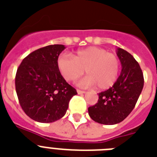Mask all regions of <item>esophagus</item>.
Listing matches in <instances>:
<instances>
[{
  "label": "esophagus",
  "instance_id": "esophagus-1",
  "mask_svg": "<svg viewBox=\"0 0 157 157\" xmlns=\"http://www.w3.org/2000/svg\"><path fill=\"white\" fill-rule=\"evenodd\" d=\"M77 92H78V94H85V93H86V91H84V90H79V89H78Z\"/></svg>",
  "mask_w": 157,
  "mask_h": 157
}]
</instances>
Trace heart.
Listing matches in <instances>:
<instances>
[{
	"mask_svg": "<svg viewBox=\"0 0 157 157\" xmlns=\"http://www.w3.org/2000/svg\"><path fill=\"white\" fill-rule=\"evenodd\" d=\"M57 65L61 75L69 82L82 75L85 70L87 75L78 84L86 87L96 85L100 90L111 87L120 71V60L116 54L95 46L78 50L73 56L62 54L57 59Z\"/></svg>",
	"mask_w": 157,
	"mask_h": 157,
	"instance_id": "b5f03b06",
	"label": "heart"
}]
</instances>
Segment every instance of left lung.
Instances as JSON below:
<instances>
[{
    "mask_svg": "<svg viewBox=\"0 0 157 157\" xmlns=\"http://www.w3.org/2000/svg\"><path fill=\"white\" fill-rule=\"evenodd\" d=\"M122 71L116 82L108 90L99 94L98 103L88 107L94 121L113 125L122 122L132 112L144 87V75L139 63L131 54L118 48Z\"/></svg>",
    "mask_w": 157,
    "mask_h": 157,
    "instance_id": "left-lung-1",
    "label": "left lung"
}]
</instances>
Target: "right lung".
<instances>
[{"instance_id": "obj_1", "label": "right lung", "mask_w": 157, "mask_h": 157, "mask_svg": "<svg viewBox=\"0 0 157 157\" xmlns=\"http://www.w3.org/2000/svg\"><path fill=\"white\" fill-rule=\"evenodd\" d=\"M63 45H50L35 50L17 68L15 86L25 113L40 123H52L65 116L71 99L77 94L58 68Z\"/></svg>"}]
</instances>
